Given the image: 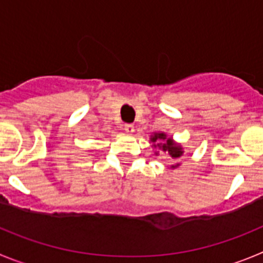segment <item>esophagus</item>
I'll return each instance as SVG.
<instances>
[{
    "instance_id": "esophagus-1",
    "label": "esophagus",
    "mask_w": 263,
    "mask_h": 263,
    "mask_svg": "<svg viewBox=\"0 0 263 263\" xmlns=\"http://www.w3.org/2000/svg\"><path fill=\"white\" fill-rule=\"evenodd\" d=\"M124 131L127 132V134H134V131H135V127H134V124H124Z\"/></svg>"
}]
</instances>
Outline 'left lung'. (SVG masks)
I'll use <instances>...</instances> for the list:
<instances>
[{"instance_id": "left-lung-1", "label": "left lung", "mask_w": 263, "mask_h": 263, "mask_svg": "<svg viewBox=\"0 0 263 263\" xmlns=\"http://www.w3.org/2000/svg\"><path fill=\"white\" fill-rule=\"evenodd\" d=\"M157 139H160V140H165V139H166V135H165V134H156L155 136L152 137V141H156ZM157 145H158V144H157ZM161 148H162V151H164V152L169 153V155L172 156L173 158L181 157L182 153H183V152H182L181 146L176 145V144L172 141V139H167V140L165 141L164 144H162V146H161ZM173 167H174V166H173Z\"/></svg>"}]
</instances>
